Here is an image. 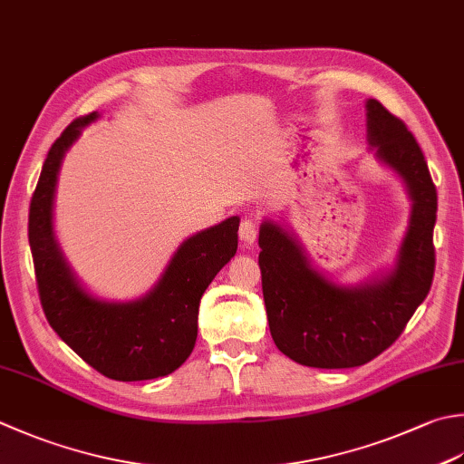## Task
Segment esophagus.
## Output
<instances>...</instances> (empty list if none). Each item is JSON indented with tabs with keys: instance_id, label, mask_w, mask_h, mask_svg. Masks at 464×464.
I'll use <instances>...</instances> for the list:
<instances>
[{
	"instance_id": "1",
	"label": "esophagus",
	"mask_w": 464,
	"mask_h": 464,
	"mask_svg": "<svg viewBox=\"0 0 464 464\" xmlns=\"http://www.w3.org/2000/svg\"><path fill=\"white\" fill-rule=\"evenodd\" d=\"M239 237L245 245H251L257 239V225L253 219H243L239 225Z\"/></svg>"
}]
</instances>
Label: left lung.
<instances>
[{
    "label": "left lung",
    "instance_id": "8db88e82",
    "mask_svg": "<svg viewBox=\"0 0 464 464\" xmlns=\"http://www.w3.org/2000/svg\"><path fill=\"white\" fill-rule=\"evenodd\" d=\"M368 139L401 172L412 197V217L394 271L380 281L342 287L310 267L299 245L279 225L259 229V269L269 332L297 364L353 368L392 346L429 295L434 277L432 231L437 187L414 134L401 118L368 100Z\"/></svg>",
    "mask_w": 464,
    "mask_h": 464
}]
</instances>
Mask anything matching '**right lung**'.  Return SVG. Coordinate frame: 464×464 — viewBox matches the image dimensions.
Listing matches in <instances>:
<instances>
[{
    "label": "right lung",
    "mask_w": 464,
    "mask_h": 464,
    "mask_svg": "<svg viewBox=\"0 0 464 464\" xmlns=\"http://www.w3.org/2000/svg\"><path fill=\"white\" fill-rule=\"evenodd\" d=\"M96 118L90 112L70 122L44 160L27 219L35 284L45 320L86 364L121 382L152 380L175 372L193 352L198 302L237 251L239 217L188 237L142 299L108 304L88 295L53 241L52 201L63 152Z\"/></svg>",
    "instance_id": "1"
}]
</instances>
